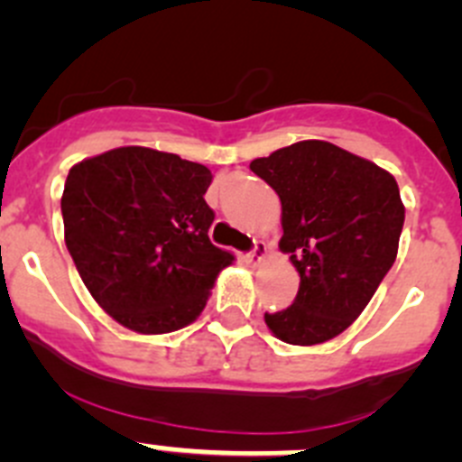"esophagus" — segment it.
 <instances>
[{"instance_id":"34e87169","label":"esophagus","mask_w":462,"mask_h":462,"mask_svg":"<svg viewBox=\"0 0 462 462\" xmlns=\"http://www.w3.org/2000/svg\"><path fill=\"white\" fill-rule=\"evenodd\" d=\"M264 258H267V246H264L263 242H255L254 251L246 254V263H249L251 267H260V264L264 263Z\"/></svg>"}]
</instances>
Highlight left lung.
<instances>
[{"mask_svg":"<svg viewBox=\"0 0 462 462\" xmlns=\"http://www.w3.org/2000/svg\"><path fill=\"white\" fill-rule=\"evenodd\" d=\"M281 198L282 254L300 276L290 308L264 314L291 346L335 339L364 312L393 267L404 204L391 172L328 141L310 139L254 159Z\"/></svg>","mask_w":462,"mask_h":462,"instance_id":"obj_1","label":"left lung"}]
</instances>
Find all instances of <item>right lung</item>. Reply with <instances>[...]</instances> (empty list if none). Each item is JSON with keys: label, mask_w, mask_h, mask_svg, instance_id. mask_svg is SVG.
Listing matches in <instances>:
<instances>
[{"label": "right lung", "mask_w": 462, "mask_h": 462, "mask_svg": "<svg viewBox=\"0 0 462 462\" xmlns=\"http://www.w3.org/2000/svg\"><path fill=\"white\" fill-rule=\"evenodd\" d=\"M211 180L202 163L143 145L82 159L67 175L65 245L96 303L127 330L193 323L233 263L208 240Z\"/></svg>", "instance_id": "right-lung-1"}]
</instances>
